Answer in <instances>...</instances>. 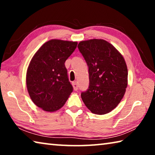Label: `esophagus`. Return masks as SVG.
<instances>
[{
  "instance_id": "obj_1",
  "label": "esophagus",
  "mask_w": 155,
  "mask_h": 155,
  "mask_svg": "<svg viewBox=\"0 0 155 155\" xmlns=\"http://www.w3.org/2000/svg\"><path fill=\"white\" fill-rule=\"evenodd\" d=\"M72 85H73V88H74V90L75 91L78 90V84L77 81H74V82H72Z\"/></svg>"
}]
</instances>
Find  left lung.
<instances>
[{"label": "left lung", "mask_w": 155, "mask_h": 155, "mask_svg": "<svg viewBox=\"0 0 155 155\" xmlns=\"http://www.w3.org/2000/svg\"><path fill=\"white\" fill-rule=\"evenodd\" d=\"M78 48L89 68L90 85L81 93L85 106L93 114H108L117 106L128 84V70L124 57L104 40L81 41Z\"/></svg>", "instance_id": "8db88e82"}]
</instances>
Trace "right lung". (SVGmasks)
I'll use <instances>...</instances> for the list:
<instances>
[{
  "instance_id": "obj_1",
  "label": "right lung",
  "mask_w": 155,
  "mask_h": 155,
  "mask_svg": "<svg viewBox=\"0 0 155 155\" xmlns=\"http://www.w3.org/2000/svg\"><path fill=\"white\" fill-rule=\"evenodd\" d=\"M77 44L49 40L31 59L26 77L27 90L34 104L44 111L53 112L61 109L72 92L65 62Z\"/></svg>"
}]
</instances>
